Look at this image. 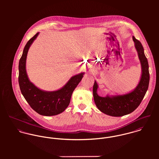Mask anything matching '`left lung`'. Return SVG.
Listing matches in <instances>:
<instances>
[{"instance_id": "1", "label": "left lung", "mask_w": 159, "mask_h": 159, "mask_svg": "<svg viewBox=\"0 0 159 159\" xmlns=\"http://www.w3.org/2000/svg\"><path fill=\"white\" fill-rule=\"evenodd\" d=\"M133 40L142 68L141 80L135 90L125 95L102 97L97 94L98 85L96 81L93 84V95L95 103L100 111L109 116L120 117L133 112L140 105L149 87V64L144 48L135 37H133Z\"/></svg>"}]
</instances>
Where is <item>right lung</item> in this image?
<instances>
[{
    "label": "right lung",
    "mask_w": 159,
    "mask_h": 159,
    "mask_svg": "<svg viewBox=\"0 0 159 159\" xmlns=\"http://www.w3.org/2000/svg\"><path fill=\"white\" fill-rule=\"evenodd\" d=\"M39 34L31 38L24 48L19 62L18 82L24 98L35 111L46 116H54L62 113L68 107L71 94L82 80L84 73L71 77L62 89L53 92L42 91L30 83L25 70L26 57L29 47Z\"/></svg>",
    "instance_id": "add662e5"
}]
</instances>
